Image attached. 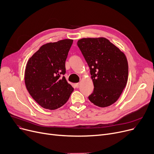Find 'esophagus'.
Instances as JSON below:
<instances>
[{
  "label": "esophagus",
  "instance_id": "1",
  "mask_svg": "<svg viewBox=\"0 0 154 154\" xmlns=\"http://www.w3.org/2000/svg\"><path fill=\"white\" fill-rule=\"evenodd\" d=\"M79 85H80V84H79V83H76V84H75V86L77 88H79Z\"/></svg>",
  "mask_w": 154,
  "mask_h": 154
}]
</instances>
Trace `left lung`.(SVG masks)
Segmentation results:
<instances>
[{
	"label": "left lung",
	"instance_id": "left-lung-1",
	"mask_svg": "<svg viewBox=\"0 0 154 154\" xmlns=\"http://www.w3.org/2000/svg\"><path fill=\"white\" fill-rule=\"evenodd\" d=\"M77 45L90 69L94 90L90 101L100 107L113 104L126 86L128 66L125 55L106 38H83Z\"/></svg>",
	"mask_w": 154,
	"mask_h": 154
}]
</instances>
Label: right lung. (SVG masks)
Wrapping results in <instances>:
<instances>
[{"instance_id": "1", "label": "right lung", "mask_w": 154, "mask_h": 154, "mask_svg": "<svg viewBox=\"0 0 154 154\" xmlns=\"http://www.w3.org/2000/svg\"><path fill=\"white\" fill-rule=\"evenodd\" d=\"M72 42V39H63L44 45L27 63L26 88L44 108H60L66 103L74 90L64 76L65 62Z\"/></svg>"}]
</instances>
